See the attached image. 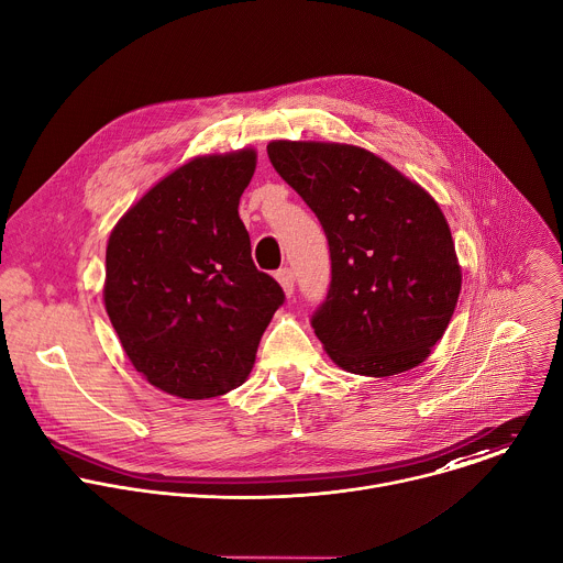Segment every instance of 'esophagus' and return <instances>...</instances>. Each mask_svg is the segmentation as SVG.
Here are the masks:
<instances>
[{
    "label": "esophagus",
    "mask_w": 563,
    "mask_h": 563,
    "mask_svg": "<svg viewBox=\"0 0 563 563\" xmlns=\"http://www.w3.org/2000/svg\"><path fill=\"white\" fill-rule=\"evenodd\" d=\"M276 280L280 283V287H283V291H285L287 296L294 294V272H291L289 267L278 269V272H276Z\"/></svg>",
    "instance_id": "esophagus-1"
}]
</instances>
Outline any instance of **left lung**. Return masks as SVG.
I'll list each match as a JSON object with an SVG mask.
<instances>
[{
    "label": "left lung",
    "mask_w": 563,
    "mask_h": 563,
    "mask_svg": "<svg viewBox=\"0 0 563 563\" xmlns=\"http://www.w3.org/2000/svg\"><path fill=\"white\" fill-rule=\"evenodd\" d=\"M280 178L307 202L330 243L332 283L311 328L330 358L361 376L421 365L461 291V265L437 200L367 148L274 140Z\"/></svg>",
    "instance_id": "1"
}]
</instances>
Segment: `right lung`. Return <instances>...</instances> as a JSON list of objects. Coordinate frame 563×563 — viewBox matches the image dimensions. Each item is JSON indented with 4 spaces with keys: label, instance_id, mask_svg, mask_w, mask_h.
I'll return each instance as SVG.
<instances>
[{
    "label": "right lung",
    "instance_id": "right-lung-1",
    "mask_svg": "<svg viewBox=\"0 0 563 563\" xmlns=\"http://www.w3.org/2000/svg\"><path fill=\"white\" fill-rule=\"evenodd\" d=\"M256 151L198 155L113 227L104 307L133 367L157 389L202 400L243 385L283 305L252 261L238 202Z\"/></svg>",
    "mask_w": 563,
    "mask_h": 563
}]
</instances>
